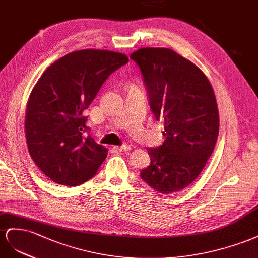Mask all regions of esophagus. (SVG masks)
Segmentation results:
<instances>
[{
	"label": "esophagus",
	"mask_w": 258,
	"mask_h": 258,
	"mask_svg": "<svg viewBox=\"0 0 258 258\" xmlns=\"http://www.w3.org/2000/svg\"><path fill=\"white\" fill-rule=\"evenodd\" d=\"M113 149L117 150V151H130L131 150V146L130 145H124V146H121V147H113Z\"/></svg>",
	"instance_id": "34e87169"
}]
</instances>
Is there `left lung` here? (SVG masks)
Returning a JSON list of instances; mask_svg holds the SVG:
<instances>
[{"instance_id":"left-lung-1","label":"left lung","mask_w":258,"mask_h":258,"mask_svg":"<svg viewBox=\"0 0 258 258\" xmlns=\"http://www.w3.org/2000/svg\"><path fill=\"white\" fill-rule=\"evenodd\" d=\"M141 68L157 120L164 121L165 141L147 149L150 165L142 179L163 195L194 182L211 157L218 137L214 90L197 66L173 49L143 47L131 55Z\"/></svg>"}]
</instances>
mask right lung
I'll return each instance as SVG.
<instances>
[{
	"label": "right lung",
	"mask_w": 258,
	"mask_h": 258,
	"mask_svg": "<svg viewBox=\"0 0 258 258\" xmlns=\"http://www.w3.org/2000/svg\"><path fill=\"white\" fill-rule=\"evenodd\" d=\"M128 61L105 49H81L64 55L43 72L29 96L25 116L28 150L51 181L78 186L96 174L106 147L85 136L82 112L106 79Z\"/></svg>",
	"instance_id": "1"
}]
</instances>
